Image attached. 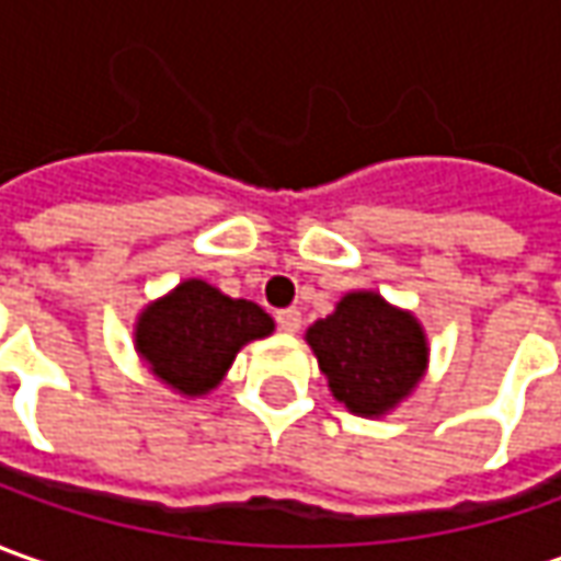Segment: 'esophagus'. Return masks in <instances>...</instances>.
<instances>
[{"instance_id":"esophagus-1","label":"esophagus","mask_w":561,"mask_h":561,"mask_svg":"<svg viewBox=\"0 0 561 561\" xmlns=\"http://www.w3.org/2000/svg\"><path fill=\"white\" fill-rule=\"evenodd\" d=\"M276 325H279V332H285V335H295L300 329V310H295V307L279 310L276 313Z\"/></svg>"}]
</instances>
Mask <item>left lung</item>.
Masks as SVG:
<instances>
[{
    "instance_id": "obj_1",
    "label": "left lung",
    "mask_w": 561,
    "mask_h": 561,
    "mask_svg": "<svg viewBox=\"0 0 561 561\" xmlns=\"http://www.w3.org/2000/svg\"><path fill=\"white\" fill-rule=\"evenodd\" d=\"M307 341L347 410L378 415L415 388L425 373V335L410 313L373 291H354L335 313L310 325Z\"/></svg>"
}]
</instances>
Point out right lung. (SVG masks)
Wrapping results in <instances>:
<instances>
[{"mask_svg": "<svg viewBox=\"0 0 561 561\" xmlns=\"http://www.w3.org/2000/svg\"><path fill=\"white\" fill-rule=\"evenodd\" d=\"M270 332L273 319L257 304L226 298L214 285L188 279L139 317L136 347L170 388L204 394L220 385L242 344Z\"/></svg>", "mask_w": 561, "mask_h": 561, "instance_id": "add662e5", "label": "right lung"}]
</instances>
